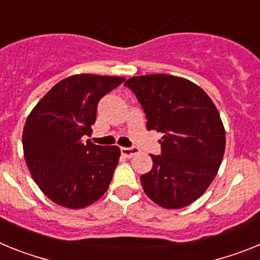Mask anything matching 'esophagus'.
<instances>
[{"mask_svg":"<svg viewBox=\"0 0 260 260\" xmlns=\"http://www.w3.org/2000/svg\"><path fill=\"white\" fill-rule=\"evenodd\" d=\"M120 152L124 157L132 158L133 155L139 154L140 149L139 148H120Z\"/></svg>","mask_w":260,"mask_h":260,"instance_id":"1","label":"esophagus"}]
</instances>
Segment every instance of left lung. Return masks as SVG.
Instances as JSON below:
<instances>
[{"label":"left lung","instance_id":"obj_1","mask_svg":"<svg viewBox=\"0 0 260 260\" xmlns=\"http://www.w3.org/2000/svg\"><path fill=\"white\" fill-rule=\"evenodd\" d=\"M146 115V128L162 132L161 155L141 175L150 200L179 209L198 200L217 174L225 153V128L208 94L177 76L149 74L124 82Z\"/></svg>","mask_w":260,"mask_h":260}]
</instances>
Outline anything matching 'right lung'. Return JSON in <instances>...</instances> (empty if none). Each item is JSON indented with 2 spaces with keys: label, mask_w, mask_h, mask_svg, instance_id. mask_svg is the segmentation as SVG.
Wrapping results in <instances>:
<instances>
[{
  "label": "right lung",
  "mask_w": 260,
  "mask_h": 260,
  "mask_svg": "<svg viewBox=\"0 0 260 260\" xmlns=\"http://www.w3.org/2000/svg\"><path fill=\"white\" fill-rule=\"evenodd\" d=\"M124 77L76 74L56 83L27 116L22 135L31 177L56 204L85 208L107 191L120 157L119 146H101L90 136L96 106Z\"/></svg>",
  "instance_id": "1"
}]
</instances>
